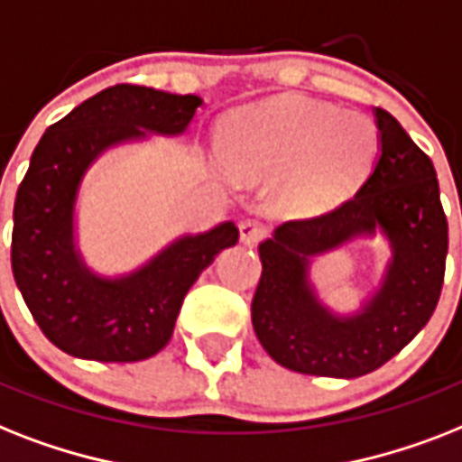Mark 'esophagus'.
I'll list each match as a JSON object with an SVG mask.
<instances>
[{"label":"esophagus","mask_w":462,"mask_h":462,"mask_svg":"<svg viewBox=\"0 0 462 462\" xmlns=\"http://www.w3.org/2000/svg\"><path fill=\"white\" fill-rule=\"evenodd\" d=\"M263 235H265L263 223H258L256 218H244L242 223H239V237H242L244 244H249V246L261 242Z\"/></svg>","instance_id":"34e87169"}]
</instances>
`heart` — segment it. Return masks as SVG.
Here are the masks:
<instances>
[{"mask_svg":"<svg viewBox=\"0 0 462 462\" xmlns=\"http://www.w3.org/2000/svg\"><path fill=\"white\" fill-rule=\"evenodd\" d=\"M218 149L246 182L275 180L282 211L320 213L354 192L373 166L377 133L365 116L284 95L225 118Z\"/></svg>","mask_w":462,"mask_h":462,"instance_id":"b5f03b06","label":"heart"}]
</instances>
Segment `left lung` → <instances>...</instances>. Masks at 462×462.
Instances as JSON below:
<instances>
[{
  "label": "left lung",
  "mask_w": 462,
  "mask_h": 462,
  "mask_svg": "<svg viewBox=\"0 0 462 462\" xmlns=\"http://www.w3.org/2000/svg\"><path fill=\"white\" fill-rule=\"evenodd\" d=\"M380 156L361 189L313 218L287 220L258 246L263 273L251 301L258 341L280 365L320 377H361L425 328L444 284L448 223L432 161L399 121L374 108ZM380 226L394 258L363 314L337 319L308 287V256Z\"/></svg>",
  "instance_id": "8db88e82"
}]
</instances>
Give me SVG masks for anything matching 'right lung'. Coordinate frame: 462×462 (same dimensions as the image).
<instances>
[{"label":"right lung","mask_w":462,"mask_h":462,"mask_svg":"<svg viewBox=\"0 0 462 462\" xmlns=\"http://www.w3.org/2000/svg\"><path fill=\"white\" fill-rule=\"evenodd\" d=\"M201 106L194 95L114 85L47 127L16 192L11 268L30 313L54 346L75 358L134 363L171 341L175 318L201 270L237 244L235 223L182 237L121 280L92 275L73 246L82 172L111 144L144 130L180 134Z\"/></svg>","instance_id":"right-lung-1"}]
</instances>
